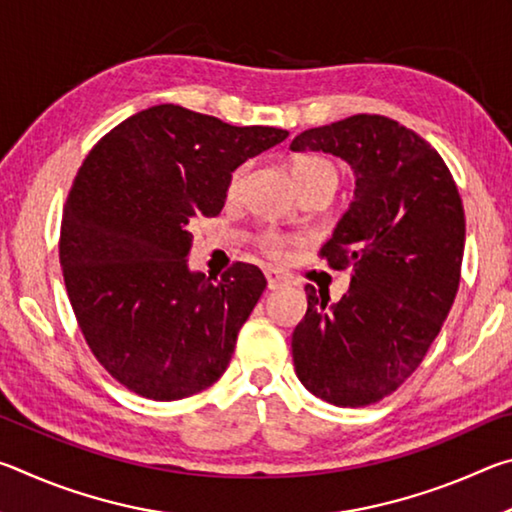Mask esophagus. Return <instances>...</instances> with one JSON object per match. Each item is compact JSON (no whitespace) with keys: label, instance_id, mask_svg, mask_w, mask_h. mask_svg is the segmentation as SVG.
Listing matches in <instances>:
<instances>
[{"label":"esophagus","instance_id":"obj_1","mask_svg":"<svg viewBox=\"0 0 512 512\" xmlns=\"http://www.w3.org/2000/svg\"><path fill=\"white\" fill-rule=\"evenodd\" d=\"M266 282H268V289H280L284 282H287V275L282 271H277V268H266Z\"/></svg>","mask_w":512,"mask_h":512}]
</instances>
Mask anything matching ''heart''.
Here are the masks:
<instances>
[{"label":"heart","mask_w":512,"mask_h":512,"mask_svg":"<svg viewBox=\"0 0 512 512\" xmlns=\"http://www.w3.org/2000/svg\"><path fill=\"white\" fill-rule=\"evenodd\" d=\"M248 173V164H241L239 169L232 171V176L228 180V198H237L241 192V185H244V178ZM293 180H296L298 189L309 187V185H327L336 189L339 185V169L334 167V162H329L327 158H320V155H302L296 162H293ZM289 237L277 235V232H264L259 237V248L268 255H282V250L287 248Z\"/></svg>","instance_id":"1"}]
</instances>
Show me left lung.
I'll return each instance as SVG.
<instances>
[{
	"instance_id": "1",
	"label": "left lung",
	"mask_w": 512,
	"mask_h": 512,
	"mask_svg": "<svg viewBox=\"0 0 512 512\" xmlns=\"http://www.w3.org/2000/svg\"><path fill=\"white\" fill-rule=\"evenodd\" d=\"M291 151L345 160L354 201L320 248L350 268V289L329 296L307 284V314L293 329L302 386L334 406H368L420 366L454 305L465 248V212L445 160L418 133L381 115L309 128Z\"/></svg>"
}]
</instances>
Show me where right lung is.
Instances as JSON below:
<instances>
[{
  "mask_svg": "<svg viewBox=\"0 0 512 512\" xmlns=\"http://www.w3.org/2000/svg\"><path fill=\"white\" fill-rule=\"evenodd\" d=\"M287 137L162 103L121 121L81 164L60 266L85 343L128 391L183 400L228 368L266 277L244 262L221 280L189 271V223L219 214L232 171Z\"/></svg>",
  "mask_w": 512,
  "mask_h": 512,
  "instance_id": "1",
  "label": "right lung"
}]
</instances>
